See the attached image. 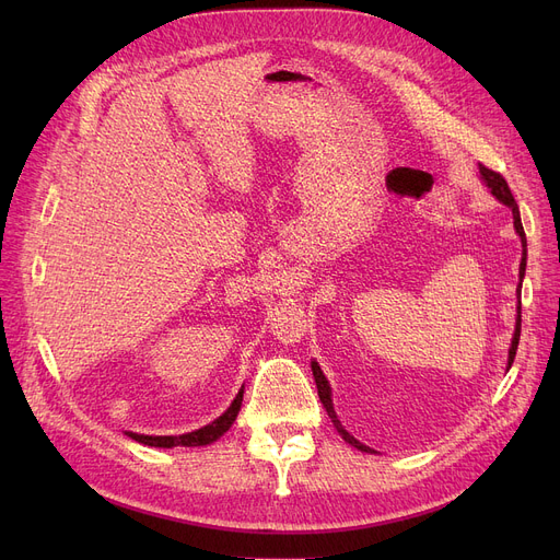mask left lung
<instances>
[{
    "instance_id": "obj_1",
    "label": "left lung",
    "mask_w": 560,
    "mask_h": 560,
    "mask_svg": "<svg viewBox=\"0 0 560 560\" xmlns=\"http://www.w3.org/2000/svg\"><path fill=\"white\" fill-rule=\"evenodd\" d=\"M479 174H481V182H483V184L488 186V190L492 192V197H494V199H499V201H502L504 206H509V209L513 211V226H515V233L520 235V241H522L520 285H517V317H515V331H513V340H511V347H509V368H506V370H511V365H513V359H515V351H517V342H520V327H522V302H520V295H522V279H524V270H526V235H524V229H522L520 209H517V203H515V197H513V192H511V188H509V184H506L504 176L499 174V172H492V170H488L486 165H479ZM311 370H313V376H315V386H317V395H319V401H322V406L327 408V413H329V418H331L334 427L338 429V433L342 435L345 443H349L351 447H357V450H361V452L374 454V450H370L368 445L359 443V440H357L354 435H351V433H347V429L340 424V420H338V416H336V410H334L331 386H329V381H327L325 372H322V368L317 365V361H311Z\"/></svg>"
}]
</instances>
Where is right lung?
<instances>
[{"label": "right lung", "instance_id": "add662e5", "mask_svg": "<svg viewBox=\"0 0 560 560\" xmlns=\"http://www.w3.org/2000/svg\"><path fill=\"white\" fill-rule=\"evenodd\" d=\"M241 404H243V388H241L238 395H235L231 406L224 410V413L218 420H213L211 424H206V427H201L197 431H190V433H184V435H140V433L127 431V435L133 438L136 443H142L147 447H163V450H172V447H203V445L215 443L218 438H222L231 429L235 418H238Z\"/></svg>", "mask_w": 560, "mask_h": 560}]
</instances>
